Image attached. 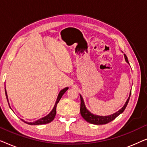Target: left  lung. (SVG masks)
Returning <instances> with one entry per match:
<instances>
[{
	"mask_svg": "<svg viewBox=\"0 0 147 147\" xmlns=\"http://www.w3.org/2000/svg\"><path fill=\"white\" fill-rule=\"evenodd\" d=\"M122 53H123V52H122ZM124 56L126 63L129 64V62L128 61V57L126 55L125 53H124ZM130 95H131V90H130L129 96H128V99L126 101L125 104H124V105L123 106V107H122L121 109L118 110V111L108 116H98V115H96V114H92L91 112L89 111V110L87 109V108L86 107L85 103H84V100L83 99V98H82L81 94H80V99H81V104H80V113H81V115L84 120H86V121L90 122V123L91 124H107L108 122H111L113 120L115 119L118 116H119L120 114H122V112H124V110H125L126 106H127V104L128 103V101H129L130 100Z\"/></svg>",
	"mask_w": 147,
	"mask_h": 147,
	"instance_id": "8db88e82",
	"label": "left lung"
}]
</instances>
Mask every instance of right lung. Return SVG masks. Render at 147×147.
Instances as JSON below:
<instances>
[{
    "mask_svg": "<svg viewBox=\"0 0 147 147\" xmlns=\"http://www.w3.org/2000/svg\"><path fill=\"white\" fill-rule=\"evenodd\" d=\"M68 87H66L65 88H63V90H61V91L59 92V94H58L57 96V100H56V102H55V105H54L53 109L51 112H49V114H47V116H44V117L40 118V119L36 120L35 122H26L25 120H23V119H21L24 122H25V123H27L28 124H30V125H39V124H47V123H49V122H51V121H53V120L55 118V116L56 115V107H57V105L58 104V102H59L60 99H61L62 96L63 95L64 93L67 91L68 90ZM5 94H6V97H7V102L8 103H9V99H8V96H7V90H6V88H5ZM10 108H11V106H10Z\"/></svg>",
    "mask_w": 147,
    "mask_h": 147,
    "instance_id": "1",
    "label": "right lung"
}]
</instances>
